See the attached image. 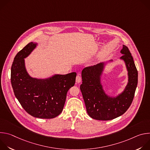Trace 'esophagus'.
Masks as SVG:
<instances>
[{"label":"esophagus","instance_id":"obj_1","mask_svg":"<svg viewBox=\"0 0 150 150\" xmlns=\"http://www.w3.org/2000/svg\"><path fill=\"white\" fill-rule=\"evenodd\" d=\"M81 81V78L80 77V76L77 75L76 77V83H79Z\"/></svg>","mask_w":150,"mask_h":150}]
</instances>
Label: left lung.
<instances>
[{
	"instance_id": "left-lung-1",
	"label": "left lung",
	"mask_w": 150,
	"mask_h": 150,
	"mask_svg": "<svg viewBox=\"0 0 150 150\" xmlns=\"http://www.w3.org/2000/svg\"><path fill=\"white\" fill-rule=\"evenodd\" d=\"M120 58L125 64L127 72V83L123 90L116 96L105 93L102 83V76L110 60L97 65L84 68L81 72L82 83L80 85L82 97L88 115L99 120L115 119L126 112L134 97L138 83V71L128 48L123 45Z\"/></svg>"
}]
</instances>
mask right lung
Here are the masks:
<instances>
[{"mask_svg":"<svg viewBox=\"0 0 150 150\" xmlns=\"http://www.w3.org/2000/svg\"><path fill=\"white\" fill-rule=\"evenodd\" d=\"M38 45L31 42L15 56L11 67V83L16 98L28 114L40 119H52L62 112L76 74H56L46 78L31 76L26 69L25 59Z\"/></svg>","mask_w":150,"mask_h":150,"instance_id":"obj_1","label":"right lung"}]
</instances>
